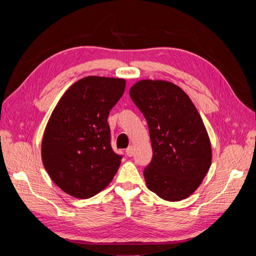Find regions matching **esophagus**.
Here are the masks:
<instances>
[{
	"label": "esophagus",
	"instance_id": "34e87169",
	"mask_svg": "<svg viewBox=\"0 0 256 256\" xmlns=\"http://www.w3.org/2000/svg\"><path fill=\"white\" fill-rule=\"evenodd\" d=\"M133 146L131 145V146H128V148H126V155L128 156V157H132L133 156Z\"/></svg>",
	"mask_w": 256,
	"mask_h": 256
}]
</instances>
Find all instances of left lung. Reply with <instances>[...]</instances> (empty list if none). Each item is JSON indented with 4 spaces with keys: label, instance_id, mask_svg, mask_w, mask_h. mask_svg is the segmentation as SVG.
<instances>
[{
    "label": "left lung",
    "instance_id": "left-lung-1",
    "mask_svg": "<svg viewBox=\"0 0 256 256\" xmlns=\"http://www.w3.org/2000/svg\"><path fill=\"white\" fill-rule=\"evenodd\" d=\"M130 96L148 124L153 148L144 170L148 189L168 201L189 197L211 165L210 140L197 108L168 81L140 80Z\"/></svg>",
    "mask_w": 256,
    "mask_h": 256
}]
</instances>
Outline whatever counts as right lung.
Masks as SVG:
<instances>
[{"label": "right lung", "instance_id": "obj_1", "mask_svg": "<svg viewBox=\"0 0 256 256\" xmlns=\"http://www.w3.org/2000/svg\"><path fill=\"white\" fill-rule=\"evenodd\" d=\"M125 80L89 76L66 91L54 108L42 142V160L52 182L76 198L88 199L116 175L108 116L124 94Z\"/></svg>", "mask_w": 256, "mask_h": 256}]
</instances>
